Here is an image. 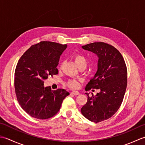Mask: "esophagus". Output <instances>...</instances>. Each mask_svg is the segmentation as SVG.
<instances>
[{
    "instance_id": "esophagus-1",
    "label": "esophagus",
    "mask_w": 145,
    "mask_h": 145,
    "mask_svg": "<svg viewBox=\"0 0 145 145\" xmlns=\"http://www.w3.org/2000/svg\"><path fill=\"white\" fill-rule=\"evenodd\" d=\"M71 93L74 95H78L80 94V93L78 91H73L71 92Z\"/></svg>"
}]
</instances>
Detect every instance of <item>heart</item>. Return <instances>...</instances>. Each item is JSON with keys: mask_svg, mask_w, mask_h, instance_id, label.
I'll return each instance as SVG.
<instances>
[{"mask_svg": "<svg viewBox=\"0 0 145 145\" xmlns=\"http://www.w3.org/2000/svg\"><path fill=\"white\" fill-rule=\"evenodd\" d=\"M73 60H74L76 65L79 69H85L87 65V61L86 58L82 55L75 54L73 56ZM68 87L72 88H76L78 87V82L76 79H70L67 82Z\"/></svg>", "mask_w": 145, "mask_h": 145, "instance_id": "heart-1", "label": "heart"}]
</instances>
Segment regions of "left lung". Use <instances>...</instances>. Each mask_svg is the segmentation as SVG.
Returning a JSON list of instances; mask_svg holds the SVG:
<instances>
[{"instance_id":"8db88e82","label":"left lung","mask_w":145,"mask_h":145,"mask_svg":"<svg viewBox=\"0 0 145 145\" xmlns=\"http://www.w3.org/2000/svg\"><path fill=\"white\" fill-rule=\"evenodd\" d=\"M82 47L98 58L97 71L85 90L99 89L100 91L91 97L85 93L87 102L81 112L90 121L98 123L112 117L121 105L127 86V66L121 54L112 45L94 42Z\"/></svg>"}]
</instances>
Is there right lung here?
I'll return each mask as SVG.
<instances>
[{"label":"right lung","mask_w":145,"mask_h":145,"mask_svg":"<svg viewBox=\"0 0 145 145\" xmlns=\"http://www.w3.org/2000/svg\"><path fill=\"white\" fill-rule=\"evenodd\" d=\"M67 47V44L40 42L31 46L18 60L15 71V93L22 108L33 118L54 116L70 94L64 89L52 90L44 86L49 76L58 74L60 55Z\"/></svg>","instance_id":"right-lung-1"}]
</instances>
